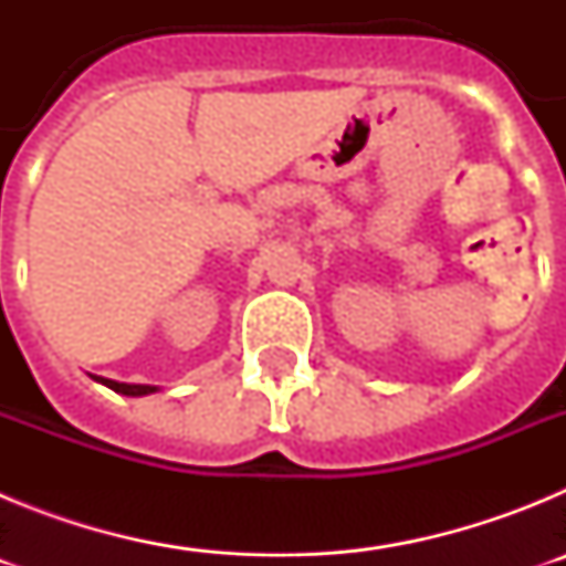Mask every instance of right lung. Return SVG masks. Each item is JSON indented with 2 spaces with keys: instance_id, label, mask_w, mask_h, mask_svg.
Masks as SVG:
<instances>
[{
  "instance_id": "obj_1",
  "label": "right lung",
  "mask_w": 566,
  "mask_h": 566,
  "mask_svg": "<svg viewBox=\"0 0 566 566\" xmlns=\"http://www.w3.org/2000/svg\"><path fill=\"white\" fill-rule=\"evenodd\" d=\"M96 379L102 385H107V388H113L115 394H124V397H144V394L155 391L153 385H127V382H115V379H104V377H96Z\"/></svg>"
}]
</instances>
